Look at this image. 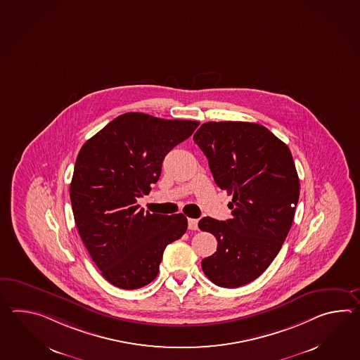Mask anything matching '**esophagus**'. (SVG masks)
I'll return each mask as SVG.
<instances>
[{"mask_svg":"<svg viewBox=\"0 0 360 360\" xmlns=\"http://www.w3.org/2000/svg\"><path fill=\"white\" fill-rule=\"evenodd\" d=\"M188 229L190 230H198V219L188 218Z\"/></svg>","mask_w":360,"mask_h":360,"instance_id":"esophagus-1","label":"esophagus"}]
</instances>
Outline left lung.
Here are the masks:
<instances>
[{"mask_svg":"<svg viewBox=\"0 0 360 360\" xmlns=\"http://www.w3.org/2000/svg\"><path fill=\"white\" fill-rule=\"evenodd\" d=\"M219 188L232 195V218L200 219L217 252L201 261L218 287L245 285L278 256L295 218L300 179L287 144L259 124L205 122L193 134Z\"/></svg>","mask_w":360,"mask_h":360,"instance_id":"1","label":"left lung"}]
</instances>
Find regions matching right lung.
Listing matches in <instances>:
<instances>
[{"label": "right lung", "mask_w": 360, "mask_h": 360, "mask_svg": "<svg viewBox=\"0 0 360 360\" xmlns=\"http://www.w3.org/2000/svg\"><path fill=\"white\" fill-rule=\"evenodd\" d=\"M198 127L128 112L81 147L70 186L73 217L91 259L115 287L151 283L164 249L187 230L182 213H144L136 200L159 181L167 153Z\"/></svg>", "instance_id": "obj_1"}]
</instances>
